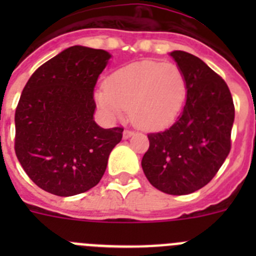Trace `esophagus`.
<instances>
[{
    "label": "esophagus",
    "mask_w": 256,
    "mask_h": 256,
    "mask_svg": "<svg viewBox=\"0 0 256 256\" xmlns=\"http://www.w3.org/2000/svg\"><path fill=\"white\" fill-rule=\"evenodd\" d=\"M132 136H133V132H132V130H126L123 132V138L124 140H128L130 137H132Z\"/></svg>",
    "instance_id": "34e87169"
}]
</instances>
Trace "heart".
I'll list each match as a JSON object with an SVG mask.
<instances>
[{
  "label": "heart",
  "mask_w": 256,
  "mask_h": 256,
  "mask_svg": "<svg viewBox=\"0 0 256 256\" xmlns=\"http://www.w3.org/2000/svg\"><path fill=\"white\" fill-rule=\"evenodd\" d=\"M184 96L186 80L177 65L144 60L116 70L94 98L110 119H119L130 108L136 126L154 130L177 118Z\"/></svg>",
  "instance_id": "1"
}]
</instances>
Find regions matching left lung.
Listing matches in <instances>:
<instances>
[{
  "label": "left lung",
  "instance_id": "1",
  "mask_svg": "<svg viewBox=\"0 0 256 256\" xmlns=\"http://www.w3.org/2000/svg\"><path fill=\"white\" fill-rule=\"evenodd\" d=\"M169 55L184 76L186 104L173 126L148 134L141 165L154 187L188 195L208 184L227 159L234 106L224 80L201 58L184 51Z\"/></svg>",
  "mask_w": 256,
  "mask_h": 256
}]
</instances>
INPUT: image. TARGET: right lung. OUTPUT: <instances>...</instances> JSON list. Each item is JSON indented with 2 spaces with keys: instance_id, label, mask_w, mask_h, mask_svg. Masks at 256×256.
Returning <instances> with one entry per match:
<instances>
[{
  "instance_id": "right-lung-1",
  "label": "right lung",
  "mask_w": 256,
  "mask_h": 256,
  "mask_svg": "<svg viewBox=\"0 0 256 256\" xmlns=\"http://www.w3.org/2000/svg\"><path fill=\"white\" fill-rule=\"evenodd\" d=\"M112 55L72 46L29 78L15 112V152L33 182L52 195L91 190L106 170L123 128L94 122V91Z\"/></svg>"
}]
</instances>
